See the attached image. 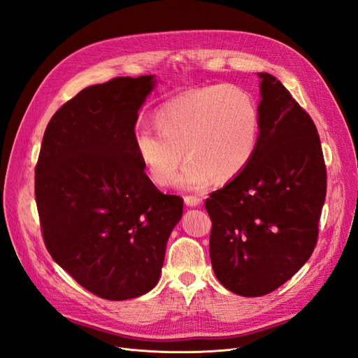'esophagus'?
<instances>
[{"label": "esophagus", "instance_id": "esophagus-1", "mask_svg": "<svg viewBox=\"0 0 358 358\" xmlns=\"http://www.w3.org/2000/svg\"><path fill=\"white\" fill-rule=\"evenodd\" d=\"M185 203L187 206H191V208H196V206L201 204V199L197 196H185Z\"/></svg>", "mask_w": 358, "mask_h": 358}]
</instances>
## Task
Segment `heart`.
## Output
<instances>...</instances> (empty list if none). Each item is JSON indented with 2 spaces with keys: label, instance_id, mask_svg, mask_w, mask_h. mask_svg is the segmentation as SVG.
Instances as JSON below:
<instances>
[{
  "label": "heart",
  "instance_id": "heart-1",
  "mask_svg": "<svg viewBox=\"0 0 358 358\" xmlns=\"http://www.w3.org/2000/svg\"><path fill=\"white\" fill-rule=\"evenodd\" d=\"M158 131L138 128L136 152L154 183L166 187L185 157L178 183L201 189L215 179L239 176L252 159L259 137V110L254 95L231 83L182 92L155 112Z\"/></svg>",
  "mask_w": 358,
  "mask_h": 358
}]
</instances>
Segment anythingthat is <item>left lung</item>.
<instances>
[{
  "instance_id": "1",
  "label": "left lung",
  "mask_w": 358,
  "mask_h": 358,
  "mask_svg": "<svg viewBox=\"0 0 358 358\" xmlns=\"http://www.w3.org/2000/svg\"><path fill=\"white\" fill-rule=\"evenodd\" d=\"M259 137L246 169L206 199L213 272L231 292L268 294L312 255L327 170L317 127L275 76L259 73Z\"/></svg>"
}]
</instances>
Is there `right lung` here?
Returning a JSON list of instances; mask_svg holds the SVG:
<instances>
[{
    "instance_id": "obj_1",
    "label": "right lung",
    "mask_w": 358,
    "mask_h": 358,
    "mask_svg": "<svg viewBox=\"0 0 358 358\" xmlns=\"http://www.w3.org/2000/svg\"><path fill=\"white\" fill-rule=\"evenodd\" d=\"M154 76L92 85L49 121L36 166L41 236L85 289L127 300L152 289L183 199L161 192L134 148Z\"/></svg>"
}]
</instances>
